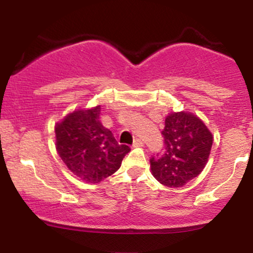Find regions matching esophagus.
I'll return each instance as SVG.
<instances>
[{"instance_id": "34e87169", "label": "esophagus", "mask_w": 253, "mask_h": 253, "mask_svg": "<svg viewBox=\"0 0 253 253\" xmlns=\"http://www.w3.org/2000/svg\"><path fill=\"white\" fill-rule=\"evenodd\" d=\"M141 146H144L143 140H141V139H139V138H136L134 140V143H133V147H141Z\"/></svg>"}]
</instances>
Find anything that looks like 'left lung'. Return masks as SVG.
<instances>
[{
  "label": "left lung",
  "instance_id": "obj_1",
  "mask_svg": "<svg viewBox=\"0 0 253 253\" xmlns=\"http://www.w3.org/2000/svg\"><path fill=\"white\" fill-rule=\"evenodd\" d=\"M162 134L165 150L150 159L151 172L165 187L181 188L205 169L213 135L201 119L189 112H171Z\"/></svg>",
  "mask_w": 253,
  "mask_h": 253
}]
</instances>
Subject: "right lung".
Here are the masks:
<instances>
[{
    "mask_svg": "<svg viewBox=\"0 0 253 253\" xmlns=\"http://www.w3.org/2000/svg\"><path fill=\"white\" fill-rule=\"evenodd\" d=\"M100 112L101 106L74 110L54 127L58 155L86 183H100L113 175L130 151L101 124Z\"/></svg>",
    "mask_w": 253,
    "mask_h": 253,
    "instance_id": "right-lung-1",
    "label": "right lung"
}]
</instances>
